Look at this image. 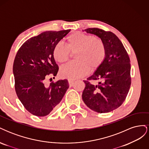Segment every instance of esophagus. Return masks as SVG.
I'll return each instance as SVG.
<instances>
[{
  "label": "esophagus",
  "instance_id": "obj_1",
  "mask_svg": "<svg viewBox=\"0 0 149 149\" xmlns=\"http://www.w3.org/2000/svg\"><path fill=\"white\" fill-rule=\"evenodd\" d=\"M74 81L71 80V79H68V83H69L70 86H73L74 84Z\"/></svg>",
  "mask_w": 149,
  "mask_h": 149
}]
</instances>
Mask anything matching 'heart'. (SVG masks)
Listing matches in <instances>:
<instances>
[{"mask_svg":"<svg viewBox=\"0 0 149 149\" xmlns=\"http://www.w3.org/2000/svg\"><path fill=\"white\" fill-rule=\"evenodd\" d=\"M71 53H75L74 62L61 67L60 74L62 78L74 79L86 74L89 69L96 70L106 57V48L100 38L81 32L71 34L65 45L58 44L53 52L55 60L63 64L69 60Z\"/></svg>","mask_w":149,"mask_h":149,"instance_id":"b5f03b06","label":"heart"}]
</instances>
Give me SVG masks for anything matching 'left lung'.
I'll return each instance as SVG.
<instances>
[{"mask_svg": "<svg viewBox=\"0 0 149 149\" xmlns=\"http://www.w3.org/2000/svg\"><path fill=\"white\" fill-rule=\"evenodd\" d=\"M84 31L101 38L106 46V55L94 73L84 80L86 86L82 98L89 109L107 113L121 106L129 93L131 84L130 59L120 40L111 31L97 28ZM91 80L98 83L90 84Z\"/></svg>", "mask_w": 149, "mask_h": 149, "instance_id": "left-lung-1", "label": "left lung"}]
</instances>
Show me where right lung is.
Listing matches in <instances>:
<instances>
[{
	"mask_svg": "<svg viewBox=\"0 0 149 149\" xmlns=\"http://www.w3.org/2000/svg\"><path fill=\"white\" fill-rule=\"evenodd\" d=\"M70 30L44 31L26 40L17 53L13 65L15 91L25 109L33 115H48L69 88L67 79L49 85L45 84V81L57 74L53 49Z\"/></svg>",
	"mask_w": 149,
	"mask_h": 149,
	"instance_id": "obj_1",
	"label": "right lung"
}]
</instances>
